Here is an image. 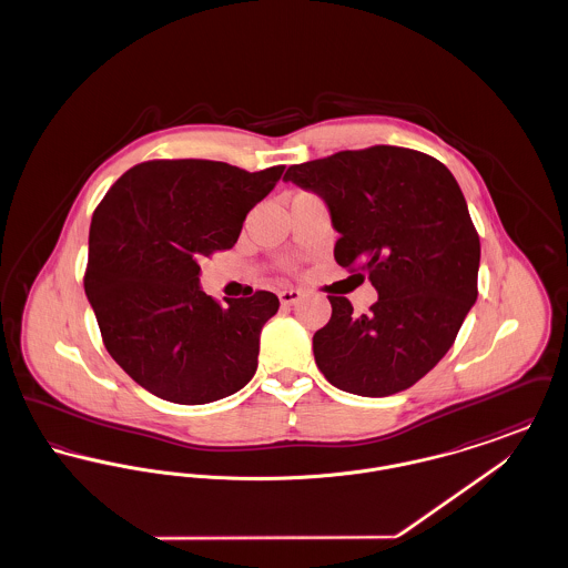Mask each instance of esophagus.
Wrapping results in <instances>:
<instances>
[{"mask_svg":"<svg viewBox=\"0 0 568 568\" xmlns=\"http://www.w3.org/2000/svg\"><path fill=\"white\" fill-rule=\"evenodd\" d=\"M300 297H302V292H300V290H283V292H278V300H281V304H283V306H292V304H296Z\"/></svg>","mask_w":568,"mask_h":568,"instance_id":"obj_1","label":"esophagus"}]
</instances>
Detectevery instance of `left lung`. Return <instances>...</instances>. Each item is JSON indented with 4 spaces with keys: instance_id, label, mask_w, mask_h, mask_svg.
I'll return each instance as SVG.
<instances>
[{
    "instance_id": "left-lung-1",
    "label": "left lung",
    "mask_w": 568,
    "mask_h": 568,
    "mask_svg": "<svg viewBox=\"0 0 568 568\" xmlns=\"http://www.w3.org/2000/svg\"><path fill=\"white\" fill-rule=\"evenodd\" d=\"M285 181L324 197L341 234L334 260L378 300L355 315L327 296L313 352L343 392L383 398L415 385L452 349L477 300L481 244L454 174L430 155L377 144L290 165Z\"/></svg>"
}]
</instances>
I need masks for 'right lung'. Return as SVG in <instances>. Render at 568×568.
<instances>
[{
    "label": "right lung",
    "mask_w": 568,
    "mask_h": 568,
    "mask_svg": "<svg viewBox=\"0 0 568 568\" xmlns=\"http://www.w3.org/2000/svg\"><path fill=\"white\" fill-rule=\"evenodd\" d=\"M285 165L246 172L211 160H153L128 170L98 204L84 294L112 359L158 398L206 405L257 371L272 292L216 302L200 290L202 257L232 248L246 213Z\"/></svg>",
    "instance_id": "add662e5"
}]
</instances>
